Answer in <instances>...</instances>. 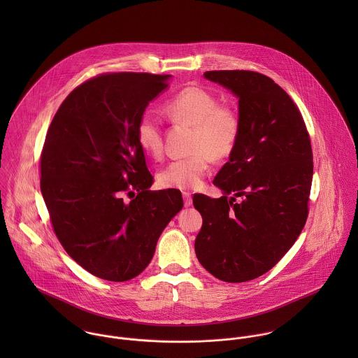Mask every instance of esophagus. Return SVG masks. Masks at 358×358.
Returning a JSON list of instances; mask_svg holds the SVG:
<instances>
[{
    "instance_id": "34e87169",
    "label": "esophagus",
    "mask_w": 358,
    "mask_h": 358,
    "mask_svg": "<svg viewBox=\"0 0 358 358\" xmlns=\"http://www.w3.org/2000/svg\"><path fill=\"white\" fill-rule=\"evenodd\" d=\"M183 200H185V206H190L193 204V200H192V194L190 193H183Z\"/></svg>"
}]
</instances>
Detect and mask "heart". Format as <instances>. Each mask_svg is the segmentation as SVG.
I'll return each mask as SVG.
<instances>
[{"label": "heart", "instance_id": "heart-1", "mask_svg": "<svg viewBox=\"0 0 358 358\" xmlns=\"http://www.w3.org/2000/svg\"><path fill=\"white\" fill-rule=\"evenodd\" d=\"M165 111L175 122L194 128L192 139L193 155L168 164L159 173L158 182L165 189L182 192L196 190L203 185L210 161L229 157L240 136V118L229 106H219L217 98L200 87H187L172 96ZM136 136L139 146L158 158L162 154V134L158 120L143 114Z\"/></svg>", "mask_w": 358, "mask_h": 358}]
</instances>
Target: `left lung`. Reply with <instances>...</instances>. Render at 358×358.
I'll list each match as a JSON object with an SVG mask.
<instances>
[{"instance_id": "obj_1", "label": "left lung", "mask_w": 358, "mask_h": 358, "mask_svg": "<svg viewBox=\"0 0 358 358\" xmlns=\"http://www.w3.org/2000/svg\"><path fill=\"white\" fill-rule=\"evenodd\" d=\"M204 78L238 99L241 129L213 180L223 196L193 197L203 216L196 255L216 278L245 282L275 266L305 227L310 138L298 107L271 78L247 70L206 71Z\"/></svg>"}]
</instances>
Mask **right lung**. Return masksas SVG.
Here are the masks:
<instances>
[{
  "label": "right lung",
  "instance_id": "right-lung-1",
  "mask_svg": "<svg viewBox=\"0 0 358 358\" xmlns=\"http://www.w3.org/2000/svg\"><path fill=\"white\" fill-rule=\"evenodd\" d=\"M171 78L148 73L92 78L60 104L45 138L41 193L55 234L81 267L107 281L139 275L183 208L179 190H149L153 176L136 136L141 117Z\"/></svg>",
  "mask_w": 358,
  "mask_h": 358
}]
</instances>
